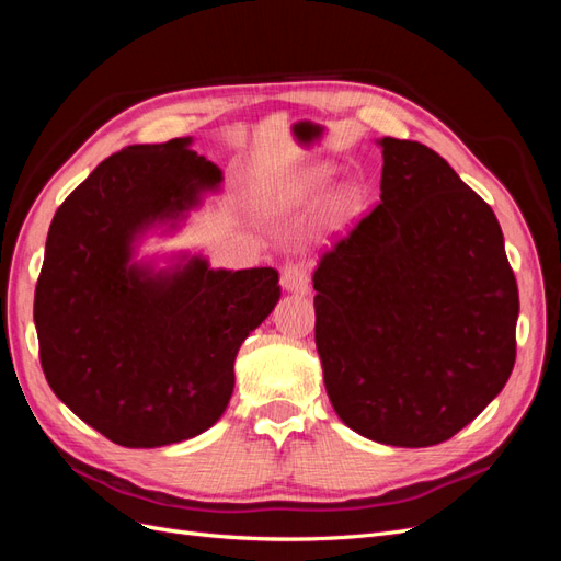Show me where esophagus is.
<instances>
[{"label":"esophagus","mask_w":561,"mask_h":561,"mask_svg":"<svg viewBox=\"0 0 561 561\" xmlns=\"http://www.w3.org/2000/svg\"><path fill=\"white\" fill-rule=\"evenodd\" d=\"M280 285L287 293L307 295L309 293V271L304 264H285L280 274Z\"/></svg>","instance_id":"obj_1"}]
</instances>
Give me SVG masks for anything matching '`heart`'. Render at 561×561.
Instances as JSON below:
<instances>
[{
    "label": "heart",
    "instance_id": "b5f03b06",
    "mask_svg": "<svg viewBox=\"0 0 561 561\" xmlns=\"http://www.w3.org/2000/svg\"><path fill=\"white\" fill-rule=\"evenodd\" d=\"M336 173V163L313 161L295 173H287L271 186V203L278 208H299L311 203ZM367 203V186L358 178L336 182L320 203V225L339 231L358 219Z\"/></svg>",
    "mask_w": 561,
    "mask_h": 561
}]
</instances>
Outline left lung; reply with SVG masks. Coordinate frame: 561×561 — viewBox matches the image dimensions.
<instances>
[{
  "label": "left lung",
  "mask_w": 561,
  "mask_h": 561,
  "mask_svg": "<svg viewBox=\"0 0 561 561\" xmlns=\"http://www.w3.org/2000/svg\"><path fill=\"white\" fill-rule=\"evenodd\" d=\"M377 145L381 203L313 274L316 348L351 431L431 447L511 377L519 295L494 210L454 168L421 142Z\"/></svg>",
  "instance_id": "left-lung-1"
}]
</instances>
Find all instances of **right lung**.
<instances>
[{"label": "right lung", "mask_w": 561, "mask_h": 561, "mask_svg": "<svg viewBox=\"0 0 561 561\" xmlns=\"http://www.w3.org/2000/svg\"><path fill=\"white\" fill-rule=\"evenodd\" d=\"M192 145H130L100 163L50 222L35 290L50 390L130 449L208 431L241 344L280 299L276 268H213L190 250L140 257L149 236H175L222 192V171Z\"/></svg>", "instance_id": "obj_1"}]
</instances>
